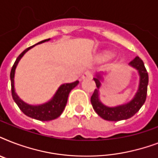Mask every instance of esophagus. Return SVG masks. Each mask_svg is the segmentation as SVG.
Listing matches in <instances>:
<instances>
[{"label": "esophagus", "instance_id": "34e87169", "mask_svg": "<svg viewBox=\"0 0 158 158\" xmlns=\"http://www.w3.org/2000/svg\"><path fill=\"white\" fill-rule=\"evenodd\" d=\"M93 76V72L91 70H86L82 75V79H87V78H91Z\"/></svg>", "mask_w": 158, "mask_h": 158}]
</instances>
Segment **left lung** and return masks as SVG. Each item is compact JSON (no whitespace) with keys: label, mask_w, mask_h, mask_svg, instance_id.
I'll return each instance as SVG.
<instances>
[{"label":"left lung","mask_w":158,"mask_h":158,"mask_svg":"<svg viewBox=\"0 0 158 158\" xmlns=\"http://www.w3.org/2000/svg\"><path fill=\"white\" fill-rule=\"evenodd\" d=\"M130 64L135 69H137L139 71L140 76L139 87L135 98L130 102L124 105L115 106V107H108L102 103L98 98V89L101 86L100 80L102 76L100 74H98L96 77L94 78V81L96 83L97 89L94 90V94L91 97V103L97 114L104 120L118 121V120L129 119L139 110L146 101L148 84V74L145 68L143 61L139 57L136 56L130 62Z\"/></svg>","instance_id":"left-lung-1"}]
</instances>
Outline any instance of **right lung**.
Returning a JSON list of instances; mask_svg holds the SVG:
<instances>
[{"mask_svg": "<svg viewBox=\"0 0 158 158\" xmlns=\"http://www.w3.org/2000/svg\"><path fill=\"white\" fill-rule=\"evenodd\" d=\"M49 40H50V38L45 39V40L41 41L37 44H40V43L48 42ZM34 46L35 45L29 47V48L23 51V52L17 57V59L14 63L10 71L11 94H12V98H13L14 101L15 102L16 104L19 107V109L26 115H28L31 118H33V119H36V120H42V121H48V120L56 119L57 117H59L60 115H61V113L63 112V110H64V107L66 106L69 94L74 87H76L78 85L79 81L76 80V81L73 82V83L62 84L61 86L58 89L57 92L53 97V98L45 104L39 106H32L23 102L21 99L19 98V97L17 96V94L15 92V87H14L15 72V68L17 66V64H18L19 61V60L21 59V57L23 56V55L25 54L29 49L33 48Z\"/></svg>", "mask_w": 158, "mask_h": 158, "instance_id": "obj_1", "label": "right lung"}]
</instances>
